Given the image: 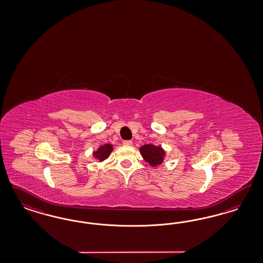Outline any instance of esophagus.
I'll return each instance as SVG.
<instances>
[{
    "label": "esophagus",
    "mask_w": 263,
    "mask_h": 263,
    "mask_svg": "<svg viewBox=\"0 0 263 263\" xmlns=\"http://www.w3.org/2000/svg\"><path fill=\"white\" fill-rule=\"evenodd\" d=\"M133 142L131 140H127V141H123V144L124 145H132Z\"/></svg>",
    "instance_id": "obj_1"
}]
</instances>
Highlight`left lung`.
Here are the masks:
<instances>
[{
  "label": "left lung",
  "instance_id": "obj_1",
  "mask_svg": "<svg viewBox=\"0 0 263 263\" xmlns=\"http://www.w3.org/2000/svg\"><path fill=\"white\" fill-rule=\"evenodd\" d=\"M140 152L142 153L143 159L148 162V164L153 167L162 164L165 155V152L162 147L155 146L153 144H144L140 148Z\"/></svg>",
  "mask_w": 263,
  "mask_h": 263
}]
</instances>
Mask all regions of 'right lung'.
<instances>
[{
	"label": "right lung",
	"mask_w": 263,
	"mask_h": 263,
	"mask_svg": "<svg viewBox=\"0 0 263 263\" xmlns=\"http://www.w3.org/2000/svg\"><path fill=\"white\" fill-rule=\"evenodd\" d=\"M112 152V145L109 144V143H106L102 146H100L97 151H96L93 155L95 157L99 160V161H103V160L108 158V156L110 155V153Z\"/></svg>",
	"instance_id": "1"
}]
</instances>
